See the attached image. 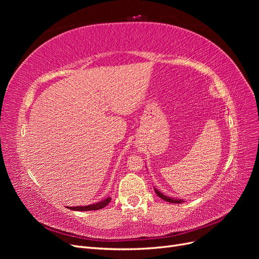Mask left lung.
<instances>
[{
	"instance_id": "obj_1",
	"label": "left lung",
	"mask_w": 259,
	"mask_h": 259,
	"mask_svg": "<svg viewBox=\"0 0 259 259\" xmlns=\"http://www.w3.org/2000/svg\"><path fill=\"white\" fill-rule=\"evenodd\" d=\"M154 191H155L156 195H158L159 198L163 199L164 201H166V202H169V203H177V204H178V203H183V202H184V200H182V199H174V198L167 197V195L163 194L161 191H159L158 189H156V188H154Z\"/></svg>"
}]
</instances>
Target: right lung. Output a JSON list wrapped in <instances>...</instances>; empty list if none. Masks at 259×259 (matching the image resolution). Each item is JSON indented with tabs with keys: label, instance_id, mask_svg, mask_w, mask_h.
<instances>
[{
	"label": "right lung",
	"instance_id": "1",
	"mask_svg": "<svg viewBox=\"0 0 259 259\" xmlns=\"http://www.w3.org/2000/svg\"><path fill=\"white\" fill-rule=\"evenodd\" d=\"M111 201V198H106L105 200H101L97 203H94L91 205H85V206H67V208H70L72 210H97L104 208L106 205L109 204V202Z\"/></svg>",
	"mask_w": 259,
	"mask_h": 259
}]
</instances>
